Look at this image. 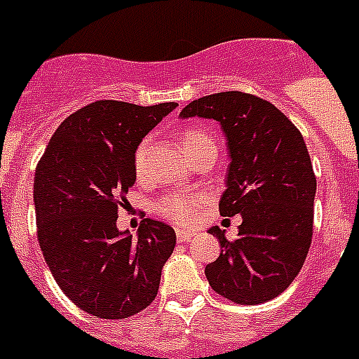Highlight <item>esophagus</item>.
Listing matches in <instances>:
<instances>
[{
    "label": "esophagus",
    "mask_w": 359,
    "mask_h": 359,
    "mask_svg": "<svg viewBox=\"0 0 359 359\" xmlns=\"http://www.w3.org/2000/svg\"><path fill=\"white\" fill-rule=\"evenodd\" d=\"M196 236V231H192V230H183V228H177L176 230V239L177 241H189V239H192V237Z\"/></svg>",
    "instance_id": "obj_1"
}]
</instances>
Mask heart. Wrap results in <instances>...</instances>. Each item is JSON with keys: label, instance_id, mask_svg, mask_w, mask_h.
<instances>
[{"label": "heart", "instance_id": "1", "mask_svg": "<svg viewBox=\"0 0 359 359\" xmlns=\"http://www.w3.org/2000/svg\"><path fill=\"white\" fill-rule=\"evenodd\" d=\"M182 145L187 156H192L196 152L205 151V149H214V138L208 131L201 128H187L182 131ZM147 158H149V140L142 142L135 152V174L142 177L147 169ZM203 207V198L198 194H174L169 198L161 199L158 203L156 210L176 224H190L194 223L198 217L199 210Z\"/></svg>", "mask_w": 359, "mask_h": 359}]
</instances>
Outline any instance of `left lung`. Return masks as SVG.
<instances>
[{
  "label": "left lung",
  "mask_w": 359,
  "mask_h": 359,
  "mask_svg": "<svg viewBox=\"0 0 359 359\" xmlns=\"http://www.w3.org/2000/svg\"><path fill=\"white\" fill-rule=\"evenodd\" d=\"M182 118H210L226 138L223 217L241 215L236 241L212 226L221 253L205 268L208 284L241 306L264 304L290 287L313 237L316 177L304 136L268 100L241 91L201 97Z\"/></svg>",
  "instance_id": "8db88e82"
}]
</instances>
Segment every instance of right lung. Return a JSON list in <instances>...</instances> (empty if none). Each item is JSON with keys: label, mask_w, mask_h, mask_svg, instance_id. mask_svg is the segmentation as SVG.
I'll use <instances>...</instances> for the list:
<instances>
[{"label": "right lung", "mask_w": 359, "mask_h": 359, "mask_svg": "<svg viewBox=\"0 0 359 359\" xmlns=\"http://www.w3.org/2000/svg\"><path fill=\"white\" fill-rule=\"evenodd\" d=\"M176 102L98 100L50 138L34 177L37 237L62 293L97 318L122 320L156 298L172 255V226L144 219L136 237L116 228L135 185V152Z\"/></svg>", "instance_id": "right-lung-1"}]
</instances>
